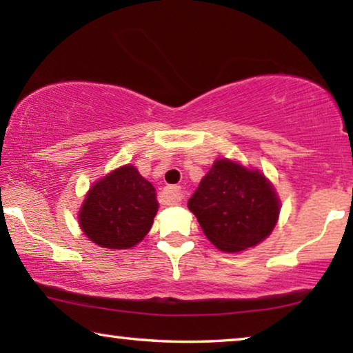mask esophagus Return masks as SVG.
<instances>
[{
  "label": "esophagus",
  "mask_w": 353,
  "mask_h": 353,
  "mask_svg": "<svg viewBox=\"0 0 353 353\" xmlns=\"http://www.w3.org/2000/svg\"><path fill=\"white\" fill-rule=\"evenodd\" d=\"M165 198H166V202L168 204H176V202H179L182 199L183 196V191L181 187H176V185H168V187L165 188Z\"/></svg>",
  "instance_id": "1"
}]
</instances>
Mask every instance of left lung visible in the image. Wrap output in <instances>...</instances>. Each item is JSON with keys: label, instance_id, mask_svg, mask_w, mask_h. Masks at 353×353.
Segmentation results:
<instances>
[{"label": "left lung", "instance_id": "8db88e82", "mask_svg": "<svg viewBox=\"0 0 353 353\" xmlns=\"http://www.w3.org/2000/svg\"><path fill=\"white\" fill-rule=\"evenodd\" d=\"M205 236L224 252L254 248L277 224L280 201L259 170L216 160L188 201Z\"/></svg>", "mask_w": 353, "mask_h": 353}]
</instances>
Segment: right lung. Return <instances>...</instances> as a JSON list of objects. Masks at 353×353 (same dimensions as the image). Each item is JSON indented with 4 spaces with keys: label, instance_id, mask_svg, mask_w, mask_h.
Segmentation results:
<instances>
[{
    "label": "right lung",
    "instance_id": "1",
    "mask_svg": "<svg viewBox=\"0 0 353 353\" xmlns=\"http://www.w3.org/2000/svg\"><path fill=\"white\" fill-rule=\"evenodd\" d=\"M159 202L151 182L132 165L113 170L92 185L79 212V225L93 243L130 249L151 230Z\"/></svg>",
    "mask_w": 353,
    "mask_h": 353
}]
</instances>
